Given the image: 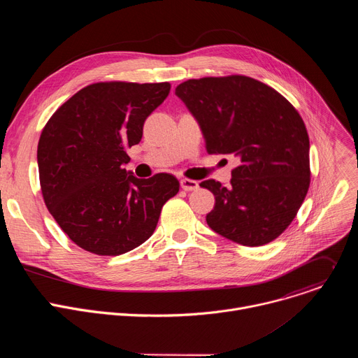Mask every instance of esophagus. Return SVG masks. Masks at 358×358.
<instances>
[{
  "mask_svg": "<svg viewBox=\"0 0 358 358\" xmlns=\"http://www.w3.org/2000/svg\"><path fill=\"white\" fill-rule=\"evenodd\" d=\"M180 184H181V188L185 189V191H195V189H198V187H199L196 181L188 180V178H182V180L180 181Z\"/></svg>",
  "mask_w": 358,
  "mask_h": 358,
  "instance_id": "esophagus-1",
  "label": "esophagus"
}]
</instances>
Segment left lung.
Masks as SVG:
<instances>
[{
  "mask_svg": "<svg viewBox=\"0 0 358 358\" xmlns=\"http://www.w3.org/2000/svg\"><path fill=\"white\" fill-rule=\"evenodd\" d=\"M176 94L196 120L208 152L234 155L231 187L207 180L215 196L208 227L224 238L261 246L293 221L310 184L309 136L289 101L248 76L189 79Z\"/></svg>",
  "mask_w": 358,
  "mask_h": 358,
  "instance_id": "left-lung-1",
  "label": "left lung"
}]
</instances>
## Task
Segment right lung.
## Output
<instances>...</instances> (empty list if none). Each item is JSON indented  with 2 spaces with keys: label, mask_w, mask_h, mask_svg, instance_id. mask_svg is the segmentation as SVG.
Wrapping results in <instances>:
<instances>
[{
  "label": "right lung",
  "mask_w": 358,
  "mask_h": 358,
  "mask_svg": "<svg viewBox=\"0 0 358 358\" xmlns=\"http://www.w3.org/2000/svg\"><path fill=\"white\" fill-rule=\"evenodd\" d=\"M170 83H93L49 119L38 143L43 201L82 249L116 257L155 232L180 184L167 173L141 180L127 171V147L138 144L145 119Z\"/></svg>",
  "instance_id": "right-lung-1"
}]
</instances>
